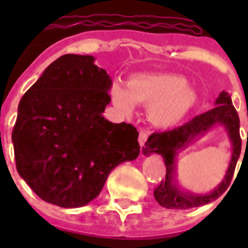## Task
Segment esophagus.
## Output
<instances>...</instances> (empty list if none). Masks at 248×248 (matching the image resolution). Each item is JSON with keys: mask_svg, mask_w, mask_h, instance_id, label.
<instances>
[{"mask_svg": "<svg viewBox=\"0 0 248 248\" xmlns=\"http://www.w3.org/2000/svg\"><path fill=\"white\" fill-rule=\"evenodd\" d=\"M148 137H149V131L141 130L139 133V144H140V146H141V149H143L144 145H145L146 140H148Z\"/></svg>", "mask_w": 248, "mask_h": 248, "instance_id": "obj_1", "label": "esophagus"}]
</instances>
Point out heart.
Listing matches in <instances>:
<instances>
[{"instance_id": "b5f03b06", "label": "heart", "mask_w": 248, "mask_h": 248, "mask_svg": "<svg viewBox=\"0 0 248 248\" xmlns=\"http://www.w3.org/2000/svg\"><path fill=\"white\" fill-rule=\"evenodd\" d=\"M126 88L113 85L114 104L126 114L133 111L134 103L149 107V120L160 128L177 124L196 102V94L189 88L187 80L177 74H139L131 77Z\"/></svg>"}]
</instances>
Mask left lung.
<instances>
[{
  "instance_id": "1",
  "label": "left lung",
  "mask_w": 248,
  "mask_h": 248,
  "mask_svg": "<svg viewBox=\"0 0 248 248\" xmlns=\"http://www.w3.org/2000/svg\"><path fill=\"white\" fill-rule=\"evenodd\" d=\"M215 125L225 126L232 143V156L227 175L220 185L210 194L199 195L183 192L178 189L174 181L177 151L186 147L198 135H203ZM143 153L146 156H149L151 153H156L161 155L165 161V180L161 181L154 190L155 200L160 206L165 209L186 210L206 205L220 198L231 184L236 164L241 154L240 118L235 107L232 105L229 93L221 92L216 99L215 108L192 118L184 125L177 126L172 130L153 133L143 148Z\"/></svg>"
}]
</instances>
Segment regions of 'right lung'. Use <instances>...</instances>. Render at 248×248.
Returning a JSON list of instances; mask_svg holds the SVG:
<instances>
[{"label":"right lung","instance_id":"right-lung-1","mask_svg":"<svg viewBox=\"0 0 248 248\" xmlns=\"http://www.w3.org/2000/svg\"><path fill=\"white\" fill-rule=\"evenodd\" d=\"M110 87L93 56L64 54L22 97L12 131L16 168L46 202L87 205L115 166L139 155L135 126L103 117Z\"/></svg>","mask_w":248,"mask_h":248}]
</instances>
